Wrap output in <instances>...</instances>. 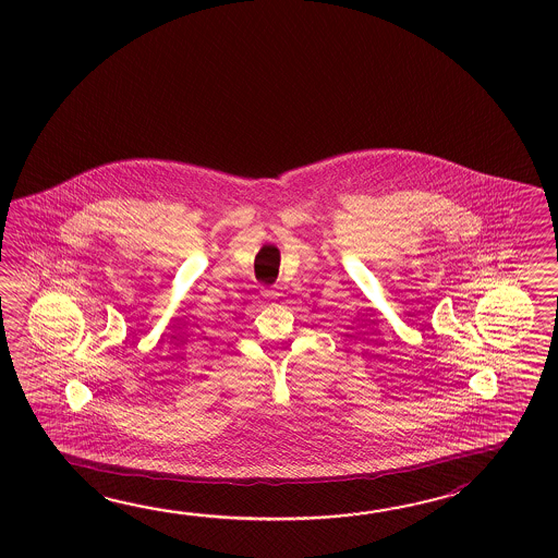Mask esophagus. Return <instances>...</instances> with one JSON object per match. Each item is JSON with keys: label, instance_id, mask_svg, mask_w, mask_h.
Instances as JSON below:
<instances>
[{"label": "esophagus", "instance_id": "1", "mask_svg": "<svg viewBox=\"0 0 558 558\" xmlns=\"http://www.w3.org/2000/svg\"><path fill=\"white\" fill-rule=\"evenodd\" d=\"M263 295L267 296V299H275L279 293H277L275 289H265V291H263Z\"/></svg>", "mask_w": 558, "mask_h": 558}]
</instances>
